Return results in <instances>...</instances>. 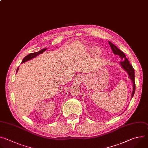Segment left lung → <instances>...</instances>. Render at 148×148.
I'll use <instances>...</instances> for the list:
<instances>
[{"label": "left lung", "mask_w": 148, "mask_h": 148, "mask_svg": "<svg viewBox=\"0 0 148 148\" xmlns=\"http://www.w3.org/2000/svg\"><path fill=\"white\" fill-rule=\"evenodd\" d=\"M111 48L114 53V54L118 55L119 56V58H121V61H120V64L122 66V67L126 71L128 74L130 78L132 80V83H133V91L132 92L131 95V98L133 97L135 91V71L134 69L131 64H130V61L128 60L126 58L125 54L121 50H119L117 47H116L114 44H112L111 42L109 41L108 42Z\"/></svg>", "instance_id": "left-lung-1"}]
</instances>
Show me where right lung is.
Returning <instances> with one entry per match:
<instances>
[{"label": "right lung", "instance_id": "1", "mask_svg": "<svg viewBox=\"0 0 148 148\" xmlns=\"http://www.w3.org/2000/svg\"><path fill=\"white\" fill-rule=\"evenodd\" d=\"M46 50H47L46 48V49H42V50H40V51H38V52L33 53H30V54H28L27 56H26L23 59L22 63H23V62H26V61H29V60H31V59H32V58L36 57L37 56H38V55H39V54H41V53H43L44 51H45ZM18 70V68H17V69L16 73H17Z\"/></svg>", "mask_w": 148, "mask_h": 148}]
</instances>
